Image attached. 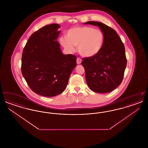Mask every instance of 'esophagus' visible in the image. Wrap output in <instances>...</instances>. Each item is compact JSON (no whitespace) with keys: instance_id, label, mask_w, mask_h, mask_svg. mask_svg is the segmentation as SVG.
I'll return each instance as SVG.
<instances>
[{"instance_id":"obj_1","label":"esophagus","mask_w":148,"mask_h":148,"mask_svg":"<svg viewBox=\"0 0 148 148\" xmlns=\"http://www.w3.org/2000/svg\"><path fill=\"white\" fill-rule=\"evenodd\" d=\"M82 59L80 58H77V64H81L82 63Z\"/></svg>"}]
</instances>
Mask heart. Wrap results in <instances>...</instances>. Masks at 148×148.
I'll list each match as a JSON object with an SVG mask.
<instances>
[{"instance_id":"b5f03b06","label":"heart","mask_w":148,"mask_h":148,"mask_svg":"<svg viewBox=\"0 0 148 148\" xmlns=\"http://www.w3.org/2000/svg\"><path fill=\"white\" fill-rule=\"evenodd\" d=\"M104 36L102 32L90 27H74L66 33V36H62L59 42L64 48L69 51L77 50L80 55L85 57H92L97 54L102 48Z\"/></svg>"}]
</instances>
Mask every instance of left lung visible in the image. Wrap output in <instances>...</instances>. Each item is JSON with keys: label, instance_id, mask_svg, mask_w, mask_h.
Here are the masks:
<instances>
[{"label": "left lung", "instance_id": "1", "mask_svg": "<svg viewBox=\"0 0 148 148\" xmlns=\"http://www.w3.org/2000/svg\"><path fill=\"white\" fill-rule=\"evenodd\" d=\"M84 24L98 26L104 36L98 53L83 58L82 65L84 68L86 83L93 92H112L121 83L127 66L124 44L116 31L106 24L93 21Z\"/></svg>", "mask_w": 148, "mask_h": 148}]
</instances>
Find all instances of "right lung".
<instances>
[{
  "label": "right lung",
  "mask_w": 148,
  "mask_h": 148,
  "mask_svg": "<svg viewBox=\"0 0 148 148\" xmlns=\"http://www.w3.org/2000/svg\"><path fill=\"white\" fill-rule=\"evenodd\" d=\"M58 24L45 25L31 35L23 49L21 73L29 88L47 97L65 90L71 73L77 66V57L64 55L57 38Z\"/></svg>",
  "instance_id": "1"
}]
</instances>
